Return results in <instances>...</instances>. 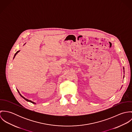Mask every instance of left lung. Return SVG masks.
Here are the masks:
<instances>
[{
	"label": "left lung",
	"mask_w": 132,
	"mask_h": 132,
	"mask_svg": "<svg viewBox=\"0 0 132 132\" xmlns=\"http://www.w3.org/2000/svg\"><path fill=\"white\" fill-rule=\"evenodd\" d=\"M123 69H124V68H123Z\"/></svg>",
	"instance_id": "1"
}]
</instances>
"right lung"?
<instances>
[{
	"mask_svg": "<svg viewBox=\"0 0 132 132\" xmlns=\"http://www.w3.org/2000/svg\"><path fill=\"white\" fill-rule=\"evenodd\" d=\"M24 45H25V44H24ZM19 51H17V52L15 53V55H14V58H15V56L16 55V54H17V53L19 52ZM17 91H18V92L19 93V94L20 95V96H21L22 97H23V98L24 100H25L26 101H27V102H30V103H32V104H36V103H35V102H32V101H30V100H28V99H27V98H25L24 96H22L21 94H20V92H19V90H18V89H17Z\"/></svg>",
	"mask_w": 132,
	"mask_h": 132,
	"instance_id": "add662e5",
	"label": "right lung"
}]
</instances>
